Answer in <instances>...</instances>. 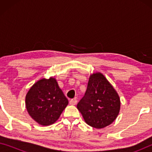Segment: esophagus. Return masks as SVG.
Listing matches in <instances>:
<instances>
[{
	"label": "esophagus",
	"mask_w": 152,
	"mask_h": 152,
	"mask_svg": "<svg viewBox=\"0 0 152 152\" xmlns=\"http://www.w3.org/2000/svg\"><path fill=\"white\" fill-rule=\"evenodd\" d=\"M77 102V101L76 99H72L70 100V104L71 105H75Z\"/></svg>",
	"instance_id": "esophagus-1"
}]
</instances>
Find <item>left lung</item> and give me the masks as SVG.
<instances>
[{"mask_svg":"<svg viewBox=\"0 0 152 152\" xmlns=\"http://www.w3.org/2000/svg\"><path fill=\"white\" fill-rule=\"evenodd\" d=\"M77 107L86 124L93 128L102 129L118 117L120 99L104 75L94 72L89 77L86 93Z\"/></svg>","mask_w":152,"mask_h":152,"instance_id":"8db88e82","label":"left lung"}]
</instances>
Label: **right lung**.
Here are the masks:
<instances>
[{
	"label": "right lung",
	"instance_id": "right-lung-1",
	"mask_svg": "<svg viewBox=\"0 0 152 152\" xmlns=\"http://www.w3.org/2000/svg\"><path fill=\"white\" fill-rule=\"evenodd\" d=\"M68 104V99L53 77L39 80L31 86L26 96L28 113L42 126L55 123Z\"/></svg>",
	"mask_w": 152,
	"mask_h": 152
}]
</instances>
